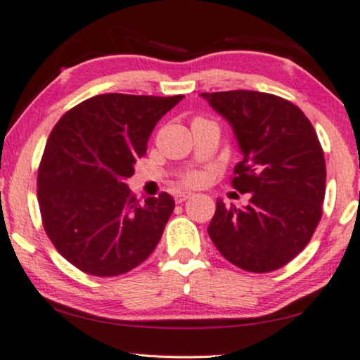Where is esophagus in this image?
Returning <instances> with one entry per match:
<instances>
[{"instance_id": "esophagus-1", "label": "esophagus", "mask_w": 360, "mask_h": 360, "mask_svg": "<svg viewBox=\"0 0 360 360\" xmlns=\"http://www.w3.org/2000/svg\"><path fill=\"white\" fill-rule=\"evenodd\" d=\"M191 196H193L191 191H176L175 193V201L176 202H184L186 200H190Z\"/></svg>"}]
</instances>
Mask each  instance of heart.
Segmentation results:
<instances>
[{
    "label": "heart",
    "instance_id": "heart-1",
    "mask_svg": "<svg viewBox=\"0 0 360 360\" xmlns=\"http://www.w3.org/2000/svg\"><path fill=\"white\" fill-rule=\"evenodd\" d=\"M184 181L186 185H193V186L201 185L202 181H205V174H202V172H198V170L188 172V174L184 176Z\"/></svg>",
    "mask_w": 360,
    "mask_h": 360
}]
</instances>
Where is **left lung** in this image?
<instances>
[{
  "label": "left lung",
  "instance_id": "obj_1",
  "mask_svg": "<svg viewBox=\"0 0 360 360\" xmlns=\"http://www.w3.org/2000/svg\"><path fill=\"white\" fill-rule=\"evenodd\" d=\"M231 123L243 159L233 188L245 207L216 202L207 233L227 262L250 273L283 268L307 247L321 219L326 165L315 128L283 97L257 91L202 92Z\"/></svg>",
  "mask_w": 360,
  "mask_h": 360
}]
</instances>
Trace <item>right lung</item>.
<instances>
[{
  "mask_svg": "<svg viewBox=\"0 0 360 360\" xmlns=\"http://www.w3.org/2000/svg\"><path fill=\"white\" fill-rule=\"evenodd\" d=\"M184 96L101 94L68 110L41 155L37 198L46 236L82 273L110 278L141 264L162 237L175 201H139L124 180L150 133Z\"/></svg>",
  "mask_w": 360,
  "mask_h": 360,
  "instance_id": "right-lung-1",
  "label": "right lung"
}]
</instances>
